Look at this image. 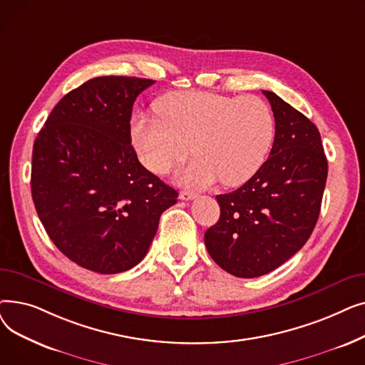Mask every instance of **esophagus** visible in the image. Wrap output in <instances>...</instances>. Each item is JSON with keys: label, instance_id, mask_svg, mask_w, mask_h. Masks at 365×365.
Listing matches in <instances>:
<instances>
[{"label": "esophagus", "instance_id": "obj_1", "mask_svg": "<svg viewBox=\"0 0 365 365\" xmlns=\"http://www.w3.org/2000/svg\"><path fill=\"white\" fill-rule=\"evenodd\" d=\"M195 197H197V194L190 192V190H182V192L179 194V198L183 200V201H190V200H194Z\"/></svg>", "mask_w": 365, "mask_h": 365}]
</instances>
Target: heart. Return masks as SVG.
Here are the masks:
<instances>
[{
	"label": "heart",
	"instance_id": "heart-1",
	"mask_svg": "<svg viewBox=\"0 0 365 365\" xmlns=\"http://www.w3.org/2000/svg\"><path fill=\"white\" fill-rule=\"evenodd\" d=\"M160 118L134 115L131 140L142 164L165 175L197 155L179 182L208 186L220 179L237 186L252 179L264 164L275 136L274 113L257 96L232 98L205 91H178L163 98Z\"/></svg>",
	"mask_w": 365,
	"mask_h": 365
}]
</instances>
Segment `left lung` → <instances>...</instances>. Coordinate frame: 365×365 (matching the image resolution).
<instances>
[{
  "label": "left lung",
  "instance_id": "1",
  "mask_svg": "<svg viewBox=\"0 0 365 365\" xmlns=\"http://www.w3.org/2000/svg\"><path fill=\"white\" fill-rule=\"evenodd\" d=\"M275 139L256 175L217 195L220 217L205 231L208 255L238 278L277 269L309 240L317 225L329 164L317 125L272 91Z\"/></svg>",
  "mask_w": 365,
  "mask_h": 365
}]
</instances>
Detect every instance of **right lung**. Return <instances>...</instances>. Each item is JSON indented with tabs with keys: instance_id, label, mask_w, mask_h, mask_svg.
<instances>
[{
	"instance_id": "1",
	"label": "right lung",
	"mask_w": 365,
	"mask_h": 365,
	"mask_svg": "<svg viewBox=\"0 0 365 365\" xmlns=\"http://www.w3.org/2000/svg\"><path fill=\"white\" fill-rule=\"evenodd\" d=\"M155 81L98 76L69 91L38 133L31 190L54 245L99 274L131 269L148 253L178 190L152 175L131 146L138 96Z\"/></svg>"
}]
</instances>
